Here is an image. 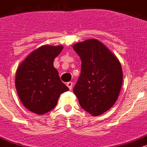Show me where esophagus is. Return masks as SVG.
Here are the masks:
<instances>
[{
    "instance_id": "34e87169",
    "label": "esophagus",
    "mask_w": 147,
    "mask_h": 147,
    "mask_svg": "<svg viewBox=\"0 0 147 147\" xmlns=\"http://www.w3.org/2000/svg\"><path fill=\"white\" fill-rule=\"evenodd\" d=\"M67 86L69 88V90H71L72 89V86H73V82H67Z\"/></svg>"
}]
</instances>
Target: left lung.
Here are the masks:
<instances>
[{"label": "left lung", "mask_w": 147, "mask_h": 147, "mask_svg": "<svg viewBox=\"0 0 147 147\" xmlns=\"http://www.w3.org/2000/svg\"><path fill=\"white\" fill-rule=\"evenodd\" d=\"M73 49L82 61L74 93L82 109L93 116L101 115L115 104L120 93L123 78L120 62L95 39L76 43Z\"/></svg>", "instance_id": "1"}]
</instances>
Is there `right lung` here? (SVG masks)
I'll use <instances>...</instances> for the list:
<instances>
[{
	"instance_id": "obj_1",
	"label": "right lung",
	"mask_w": 147,
	"mask_h": 147,
	"mask_svg": "<svg viewBox=\"0 0 147 147\" xmlns=\"http://www.w3.org/2000/svg\"><path fill=\"white\" fill-rule=\"evenodd\" d=\"M62 46H43L32 51L17 69L16 87L27 109L43 115L54 109L61 93L69 90L60 79L54 60Z\"/></svg>"
}]
</instances>
